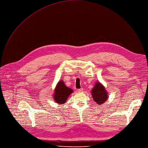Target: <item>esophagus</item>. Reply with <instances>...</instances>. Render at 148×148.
Returning <instances> with one entry per match:
<instances>
[{
	"mask_svg": "<svg viewBox=\"0 0 148 148\" xmlns=\"http://www.w3.org/2000/svg\"><path fill=\"white\" fill-rule=\"evenodd\" d=\"M82 91H83V88H79V89H78V92H82Z\"/></svg>",
	"mask_w": 148,
	"mask_h": 148,
	"instance_id": "esophagus-1",
	"label": "esophagus"
}]
</instances>
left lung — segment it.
Segmentation results:
<instances>
[{
    "label": "left lung",
    "mask_w": 148,
    "mask_h": 148,
    "mask_svg": "<svg viewBox=\"0 0 148 148\" xmlns=\"http://www.w3.org/2000/svg\"><path fill=\"white\" fill-rule=\"evenodd\" d=\"M91 95L93 100L98 105L104 103L109 98V94L104 86L100 82L97 81L91 90Z\"/></svg>",
    "instance_id": "left-lung-1"
}]
</instances>
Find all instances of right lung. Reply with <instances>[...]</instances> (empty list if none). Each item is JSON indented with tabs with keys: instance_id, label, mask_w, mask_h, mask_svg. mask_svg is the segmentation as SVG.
<instances>
[{
	"instance_id": "obj_1",
	"label": "right lung",
	"mask_w": 148,
	"mask_h": 148,
	"mask_svg": "<svg viewBox=\"0 0 148 148\" xmlns=\"http://www.w3.org/2000/svg\"><path fill=\"white\" fill-rule=\"evenodd\" d=\"M73 92V89L67 87L62 80L59 81L55 88L53 99L55 103L59 104H63L66 102L70 95Z\"/></svg>"
}]
</instances>
